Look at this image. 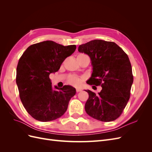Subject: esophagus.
<instances>
[{"label": "esophagus", "mask_w": 152, "mask_h": 152, "mask_svg": "<svg viewBox=\"0 0 152 152\" xmlns=\"http://www.w3.org/2000/svg\"><path fill=\"white\" fill-rule=\"evenodd\" d=\"M82 91V89H80V88H77V89H76V91L77 92V93H79V92H80V91Z\"/></svg>", "instance_id": "obj_1"}]
</instances>
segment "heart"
<instances>
[{
	"mask_svg": "<svg viewBox=\"0 0 152 152\" xmlns=\"http://www.w3.org/2000/svg\"><path fill=\"white\" fill-rule=\"evenodd\" d=\"M79 55H85L83 54H80ZM84 80V77H76V76H73L72 77L70 78V79L68 80L69 83L71 84L73 86H79L82 82H83V80Z\"/></svg>",
	"mask_w": 152,
	"mask_h": 152,
	"instance_id": "b5f03b06",
	"label": "heart"
}]
</instances>
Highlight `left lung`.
I'll return each mask as SVG.
<instances>
[{
  "label": "left lung",
  "mask_w": 152,
  "mask_h": 152,
  "mask_svg": "<svg viewBox=\"0 0 152 152\" xmlns=\"http://www.w3.org/2000/svg\"><path fill=\"white\" fill-rule=\"evenodd\" d=\"M78 50L88 55L91 61L93 72L87 83L102 87L97 94L86 90L89 94L86 113L99 121H115L130 97L133 76L129 59L117 44L103 40L81 44Z\"/></svg>",
  "instance_id": "left-lung-1"
}]
</instances>
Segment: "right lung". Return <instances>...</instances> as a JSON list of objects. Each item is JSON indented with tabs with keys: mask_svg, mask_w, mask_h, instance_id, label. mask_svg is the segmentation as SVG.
Here are the masks:
<instances>
[{
	"mask_svg": "<svg viewBox=\"0 0 152 152\" xmlns=\"http://www.w3.org/2000/svg\"><path fill=\"white\" fill-rule=\"evenodd\" d=\"M75 49V45L65 46L46 40L31 45L20 58L16 84L25 108L36 120L52 121L66 111L76 89L69 85L53 88L49 75L58 72L65 58Z\"/></svg>",
	"mask_w": 152,
	"mask_h": 152,
	"instance_id": "obj_1",
	"label": "right lung"
}]
</instances>
